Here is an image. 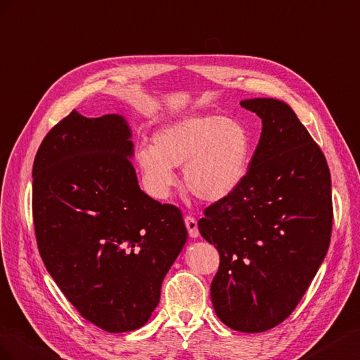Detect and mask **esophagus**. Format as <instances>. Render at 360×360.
<instances>
[{"instance_id": "esophagus-1", "label": "esophagus", "mask_w": 360, "mask_h": 360, "mask_svg": "<svg viewBox=\"0 0 360 360\" xmlns=\"http://www.w3.org/2000/svg\"><path fill=\"white\" fill-rule=\"evenodd\" d=\"M186 226H187V231H188V235L191 238H198L199 237V229H198V221L194 220L193 217H186Z\"/></svg>"}]
</instances>
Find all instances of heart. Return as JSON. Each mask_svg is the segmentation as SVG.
I'll use <instances>...</instances> for the list:
<instances>
[{"label":"heart","instance_id":"b5f03b06","mask_svg":"<svg viewBox=\"0 0 360 360\" xmlns=\"http://www.w3.org/2000/svg\"><path fill=\"white\" fill-rule=\"evenodd\" d=\"M250 136L243 123L215 115H190L169 122L152 136V146L136 152L143 186L152 198L170 196L182 166L188 191L203 202H221L248 174Z\"/></svg>","mask_w":360,"mask_h":360}]
</instances>
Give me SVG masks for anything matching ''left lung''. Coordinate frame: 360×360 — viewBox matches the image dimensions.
Here are the masks:
<instances>
[{
	"label": "left lung",
	"mask_w": 360,
	"mask_h": 360,
	"mask_svg": "<svg viewBox=\"0 0 360 360\" xmlns=\"http://www.w3.org/2000/svg\"><path fill=\"white\" fill-rule=\"evenodd\" d=\"M240 104L261 117L259 143L241 187L205 210L198 226L220 253L215 314L233 330L259 333L291 315L326 258L332 181L321 149L286 102Z\"/></svg>",
	"instance_id": "obj_1"
}]
</instances>
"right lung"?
Instances as JSON below:
<instances>
[{
  "label": "right lung",
  "instance_id": "add662e5",
  "mask_svg": "<svg viewBox=\"0 0 360 360\" xmlns=\"http://www.w3.org/2000/svg\"><path fill=\"white\" fill-rule=\"evenodd\" d=\"M120 115L72 111L33 164V217L48 273L86 320L110 333L145 326L187 241L181 211L139 186Z\"/></svg>",
  "mask_w": 360,
  "mask_h": 360
}]
</instances>
